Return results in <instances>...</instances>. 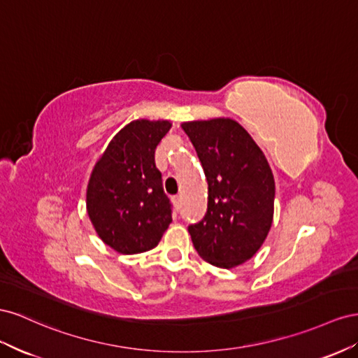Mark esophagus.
Returning <instances> with one entry per match:
<instances>
[{
    "label": "esophagus",
    "instance_id": "34e87169",
    "mask_svg": "<svg viewBox=\"0 0 358 358\" xmlns=\"http://www.w3.org/2000/svg\"><path fill=\"white\" fill-rule=\"evenodd\" d=\"M172 202H173V206H176L177 208L181 207V198L180 196H172Z\"/></svg>",
    "mask_w": 358,
    "mask_h": 358
}]
</instances>
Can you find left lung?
<instances>
[{
    "instance_id": "left-lung-1",
    "label": "left lung",
    "mask_w": 358,
    "mask_h": 358,
    "mask_svg": "<svg viewBox=\"0 0 358 358\" xmlns=\"http://www.w3.org/2000/svg\"><path fill=\"white\" fill-rule=\"evenodd\" d=\"M208 181L203 219L189 234L199 257L232 268L259 250L273 223L274 178L264 152L237 121L182 122Z\"/></svg>"
}]
</instances>
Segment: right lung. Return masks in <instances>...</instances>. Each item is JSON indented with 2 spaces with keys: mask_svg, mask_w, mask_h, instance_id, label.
<instances>
[{
  "mask_svg": "<svg viewBox=\"0 0 358 358\" xmlns=\"http://www.w3.org/2000/svg\"><path fill=\"white\" fill-rule=\"evenodd\" d=\"M171 122L131 121L112 138L91 172L87 211L97 236L114 250L134 255L156 248L172 222L155 152Z\"/></svg>",
  "mask_w": 358,
  "mask_h": 358,
  "instance_id": "right-lung-1",
  "label": "right lung"
}]
</instances>
